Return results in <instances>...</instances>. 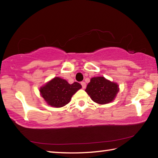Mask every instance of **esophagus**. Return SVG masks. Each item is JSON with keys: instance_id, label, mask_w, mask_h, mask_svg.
Masks as SVG:
<instances>
[{"instance_id": "1", "label": "esophagus", "mask_w": 158, "mask_h": 158, "mask_svg": "<svg viewBox=\"0 0 158 158\" xmlns=\"http://www.w3.org/2000/svg\"><path fill=\"white\" fill-rule=\"evenodd\" d=\"M81 85H82V88L83 89H85V87H86V84H85V83L84 82V81H82V82H81Z\"/></svg>"}]
</instances>
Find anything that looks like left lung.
Masks as SVG:
<instances>
[{"instance_id":"left-lung-1","label":"left lung","mask_w":158,"mask_h":158,"mask_svg":"<svg viewBox=\"0 0 158 158\" xmlns=\"http://www.w3.org/2000/svg\"><path fill=\"white\" fill-rule=\"evenodd\" d=\"M85 91L93 102L105 105L114 100L119 91V85L104 77H96L90 79Z\"/></svg>"}]
</instances>
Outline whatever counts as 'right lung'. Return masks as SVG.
Returning a JSON list of instances; mask_svg holds the SVG:
<instances>
[{
	"mask_svg": "<svg viewBox=\"0 0 158 158\" xmlns=\"http://www.w3.org/2000/svg\"><path fill=\"white\" fill-rule=\"evenodd\" d=\"M81 89L79 83L70 84L65 79L56 77L40 88V93L48 105L59 108L68 105L73 95Z\"/></svg>",
	"mask_w": 158,
	"mask_h": 158,
	"instance_id": "1",
	"label": "right lung"
}]
</instances>
